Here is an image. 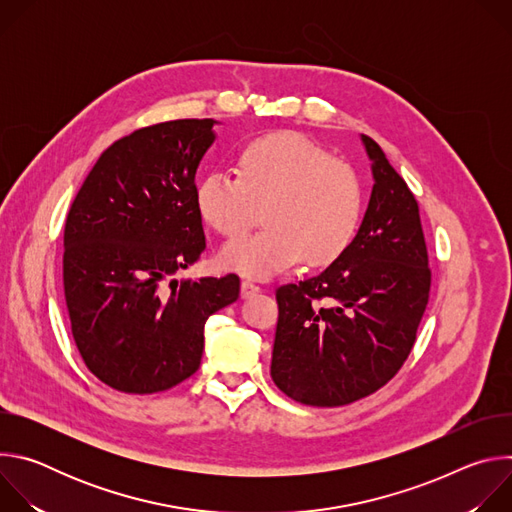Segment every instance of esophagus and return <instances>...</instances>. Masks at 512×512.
<instances>
[{
    "instance_id": "obj_1",
    "label": "esophagus",
    "mask_w": 512,
    "mask_h": 512,
    "mask_svg": "<svg viewBox=\"0 0 512 512\" xmlns=\"http://www.w3.org/2000/svg\"><path fill=\"white\" fill-rule=\"evenodd\" d=\"M259 291H261V287L255 281H251V279H243L241 281V296L243 298H251V296L259 294Z\"/></svg>"
}]
</instances>
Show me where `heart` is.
I'll list each match as a JSON object with an SVG mask.
<instances>
[{
	"instance_id": "1",
	"label": "heart",
	"mask_w": 512,
	"mask_h": 512,
	"mask_svg": "<svg viewBox=\"0 0 512 512\" xmlns=\"http://www.w3.org/2000/svg\"><path fill=\"white\" fill-rule=\"evenodd\" d=\"M202 221L223 237L253 229L263 208L267 227L223 247L221 263L251 277H271L302 257L320 267L352 243L362 212L356 170L296 131L247 143L239 176L210 172L196 186Z\"/></svg>"
}]
</instances>
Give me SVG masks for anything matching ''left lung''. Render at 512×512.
<instances>
[{"mask_svg": "<svg viewBox=\"0 0 512 512\" xmlns=\"http://www.w3.org/2000/svg\"><path fill=\"white\" fill-rule=\"evenodd\" d=\"M375 186L348 249L320 275L277 287L271 379L289 399L340 407L403 367L429 302L419 206L379 143L362 135Z\"/></svg>", "mask_w": 512, "mask_h": 512, "instance_id": "obj_1", "label": "left lung"}]
</instances>
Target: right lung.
<instances>
[{"mask_svg": "<svg viewBox=\"0 0 512 512\" xmlns=\"http://www.w3.org/2000/svg\"><path fill=\"white\" fill-rule=\"evenodd\" d=\"M212 119L135 129L101 154L70 204L62 281L75 344L105 385L168 391L198 367L204 324L239 298V275L172 279L206 249L196 168Z\"/></svg>", "mask_w": 512, "mask_h": 512, "instance_id": "right-lung-1", "label": "right lung"}]
</instances>
